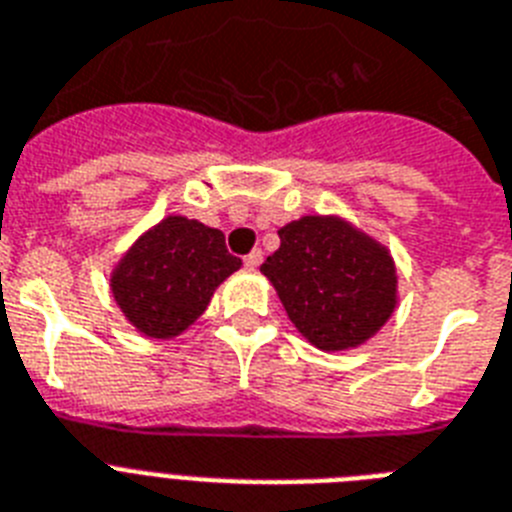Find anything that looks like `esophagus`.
I'll use <instances>...</instances> for the list:
<instances>
[{
    "label": "esophagus",
    "instance_id": "esophagus-1",
    "mask_svg": "<svg viewBox=\"0 0 512 512\" xmlns=\"http://www.w3.org/2000/svg\"><path fill=\"white\" fill-rule=\"evenodd\" d=\"M260 263H263V252H260V249H252V252L244 257V265H247L249 270L260 268Z\"/></svg>",
    "mask_w": 512,
    "mask_h": 512
}]
</instances>
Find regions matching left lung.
Here are the masks:
<instances>
[{
    "label": "left lung",
    "mask_w": 512,
    "mask_h": 512,
    "mask_svg": "<svg viewBox=\"0 0 512 512\" xmlns=\"http://www.w3.org/2000/svg\"><path fill=\"white\" fill-rule=\"evenodd\" d=\"M278 236L260 273L304 341L330 354L375 338L398 307L390 249L338 213L296 218Z\"/></svg>",
    "instance_id": "8db88e82"
}]
</instances>
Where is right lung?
<instances>
[{"label": "right lung", "mask_w": 512, "mask_h": 512, "mask_svg": "<svg viewBox=\"0 0 512 512\" xmlns=\"http://www.w3.org/2000/svg\"><path fill=\"white\" fill-rule=\"evenodd\" d=\"M239 268L242 260L226 252L223 231L169 213L111 265L109 289L140 336L171 341L195 325L218 286Z\"/></svg>", "instance_id": "obj_1"}]
</instances>
